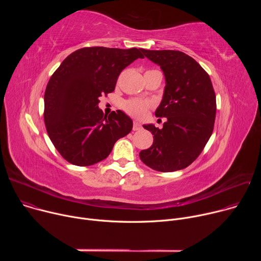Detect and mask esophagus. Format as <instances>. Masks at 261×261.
<instances>
[{"mask_svg": "<svg viewBox=\"0 0 261 261\" xmlns=\"http://www.w3.org/2000/svg\"><path fill=\"white\" fill-rule=\"evenodd\" d=\"M140 129H141V124L138 123L137 121H135V122L133 123V131H138V130H140Z\"/></svg>", "mask_w": 261, "mask_h": 261, "instance_id": "esophagus-1", "label": "esophagus"}]
</instances>
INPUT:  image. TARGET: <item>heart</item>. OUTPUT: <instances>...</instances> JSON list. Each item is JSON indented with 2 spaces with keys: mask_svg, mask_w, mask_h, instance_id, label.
Returning a JSON list of instances; mask_svg holds the SVG:
<instances>
[{
  "mask_svg": "<svg viewBox=\"0 0 261 261\" xmlns=\"http://www.w3.org/2000/svg\"><path fill=\"white\" fill-rule=\"evenodd\" d=\"M151 107V103L140 99H130L123 103V109L130 116L142 119L146 116L147 109Z\"/></svg>",
  "mask_w": 261,
  "mask_h": 261,
  "instance_id": "obj_1",
  "label": "heart"
}]
</instances>
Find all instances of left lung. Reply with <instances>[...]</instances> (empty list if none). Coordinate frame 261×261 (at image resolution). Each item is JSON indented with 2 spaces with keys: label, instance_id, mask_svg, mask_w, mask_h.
<instances>
[{
  "label": "left lung",
  "instance_id": "8db88e82",
  "mask_svg": "<svg viewBox=\"0 0 261 261\" xmlns=\"http://www.w3.org/2000/svg\"><path fill=\"white\" fill-rule=\"evenodd\" d=\"M160 66L165 88L156 117L163 128L143 125L154 142L139 153L140 160L157 171L172 172L189 166L208 141L216 118V95L208 74L191 57L177 50H141Z\"/></svg>",
  "mask_w": 261,
  "mask_h": 261
}]
</instances>
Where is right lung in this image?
I'll return each instance as SVG.
<instances>
[{
	"instance_id": "1",
	"label": "right lung",
	"mask_w": 261,
	"mask_h": 261,
	"mask_svg": "<svg viewBox=\"0 0 261 261\" xmlns=\"http://www.w3.org/2000/svg\"><path fill=\"white\" fill-rule=\"evenodd\" d=\"M141 48L84 47L69 55L53 74L44 94V122L58 152L71 164L90 166L108 157L129 134L132 120L122 110L108 117L99 97L115 91L120 73Z\"/></svg>"
}]
</instances>
